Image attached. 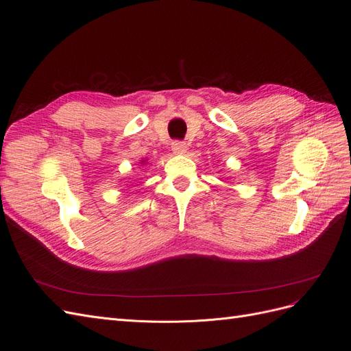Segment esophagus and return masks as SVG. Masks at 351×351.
<instances>
[{"label": "esophagus", "instance_id": "1", "mask_svg": "<svg viewBox=\"0 0 351 351\" xmlns=\"http://www.w3.org/2000/svg\"><path fill=\"white\" fill-rule=\"evenodd\" d=\"M171 149H173L174 154L182 155V154H186L187 146H186V143L182 142V141H176V142H173V145H171Z\"/></svg>", "mask_w": 351, "mask_h": 351}]
</instances>
